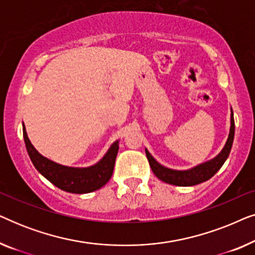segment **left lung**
<instances>
[{
  "mask_svg": "<svg viewBox=\"0 0 255 255\" xmlns=\"http://www.w3.org/2000/svg\"><path fill=\"white\" fill-rule=\"evenodd\" d=\"M233 138H235V118H233V113L231 114V128H230V134L228 138V141L222 149V152L216 156L215 159L210 160V161L202 163V165L195 167L193 169L188 170H173L169 168H166L158 163L154 160V158L149 154L147 149H146V156L151 166L152 172L154 175L160 179L163 182L174 184V186L180 187H188V186H195V184L202 183L204 181L211 179L216 173L221 169V167L224 165V162L228 159V156L231 152Z\"/></svg>",
  "mask_w": 255,
  "mask_h": 255,
  "instance_id": "left-lung-1",
  "label": "left lung"
}]
</instances>
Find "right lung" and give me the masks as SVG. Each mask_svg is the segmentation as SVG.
<instances>
[{"instance_id": "right-lung-1", "label": "right lung", "mask_w": 255, "mask_h": 255, "mask_svg": "<svg viewBox=\"0 0 255 255\" xmlns=\"http://www.w3.org/2000/svg\"><path fill=\"white\" fill-rule=\"evenodd\" d=\"M23 137L26 151L36 169L61 190L73 194L92 193L103 187L113 175L115 160L118 153V141L114 142L107 154L96 165L88 168H72L55 163L39 154L27 138L24 127Z\"/></svg>"}]
</instances>
